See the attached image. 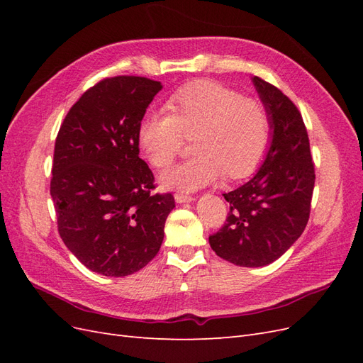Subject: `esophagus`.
I'll list each match as a JSON object with an SVG mask.
<instances>
[{
	"mask_svg": "<svg viewBox=\"0 0 363 363\" xmlns=\"http://www.w3.org/2000/svg\"><path fill=\"white\" fill-rule=\"evenodd\" d=\"M195 199L192 195H186V194H175V201H177L179 204H183V203H192Z\"/></svg>",
	"mask_w": 363,
	"mask_h": 363,
	"instance_id": "1",
	"label": "esophagus"
}]
</instances>
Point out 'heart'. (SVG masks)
I'll list each match as a JSON object with an SVG mask.
<instances>
[{
    "label": "heart",
    "mask_w": 363,
    "mask_h": 363,
    "mask_svg": "<svg viewBox=\"0 0 363 363\" xmlns=\"http://www.w3.org/2000/svg\"><path fill=\"white\" fill-rule=\"evenodd\" d=\"M171 113L151 112L140 121L138 139L147 160L164 168L184 136H194L196 156L160 174L164 189L194 192L221 180L245 179L268 150L271 124L265 106L215 80H196L168 100Z\"/></svg>",
    "instance_id": "1"
}]
</instances>
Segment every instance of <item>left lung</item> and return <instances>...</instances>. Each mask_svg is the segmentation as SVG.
<instances>
[{"instance_id":"obj_1","label":"left lung","mask_w":363,"mask_h":363,"mask_svg":"<svg viewBox=\"0 0 363 363\" xmlns=\"http://www.w3.org/2000/svg\"><path fill=\"white\" fill-rule=\"evenodd\" d=\"M251 82L269 116V147L259 171L240 188L223 194L230 204L227 223L208 244L233 265L257 268L283 256L304 232L315 168L298 108L276 86L259 77Z\"/></svg>"}]
</instances>
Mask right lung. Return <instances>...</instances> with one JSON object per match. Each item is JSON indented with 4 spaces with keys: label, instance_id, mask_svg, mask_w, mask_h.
<instances>
[{
    "label": "right lung",
    "instance_id": "1",
    "mask_svg": "<svg viewBox=\"0 0 363 363\" xmlns=\"http://www.w3.org/2000/svg\"><path fill=\"white\" fill-rule=\"evenodd\" d=\"M162 87L145 77L106 79L80 96L59 130L50 188L59 233L101 276L148 265L175 207L171 194H151L155 175L139 157V124Z\"/></svg>",
    "mask_w": 363,
    "mask_h": 363
}]
</instances>
